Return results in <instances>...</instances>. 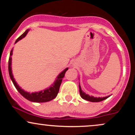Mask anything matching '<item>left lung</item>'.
<instances>
[{
	"mask_svg": "<svg viewBox=\"0 0 135 135\" xmlns=\"http://www.w3.org/2000/svg\"><path fill=\"white\" fill-rule=\"evenodd\" d=\"M79 93H80V97H82V98L84 99V100H88V101L91 102H102L110 97V96H108V97H103V98H100V97L97 98V97H92V96H91L90 97V96L88 95V94H86L85 93H84L83 91H82L80 85H79Z\"/></svg>",
	"mask_w": 135,
	"mask_h": 135,
	"instance_id": "1",
	"label": "left lung"
}]
</instances>
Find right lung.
Listing matches in <instances>:
<instances>
[{
    "label": "right lung",
    "mask_w": 135,
    "mask_h": 135,
    "mask_svg": "<svg viewBox=\"0 0 135 135\" xmlns=\"http://www.w3.org/2000/svg\"><path fill=\"white\" fill-rule=\"evenodd\" d=\"M29 30L28 29L25 31V32L23 33L21 36L19 37L17 40L15 42V43H16L17 42L19 41L20 40L22 39L23 37L26 36ZM13 48L11 49L10 52V56H9V63H8V70H9V76H10L11 79L15 85V88H16L17 90L18 91V92L20 93L23 97L25 98L26 99H27L30 102H37V103H43V102H49L51 100H53L54 98H55L56 97L57 94H58L59 92V89H60V85H61V82H62V79L64 77L66 71L68 70V68H66L60 73L58 75V76L57 77L56 80H55V83H53V84L51 85V87H49L47 89H45V90L39 91V92H35V93H28L27 91H25L23 89H21L18 85V84L16 83V82L15 81V79H14L13 74H12V69H11V60H12V57L11 56L13 55Z\"/></svg>",
    "instance_id": "right-lung-1"
}]
</instances>
